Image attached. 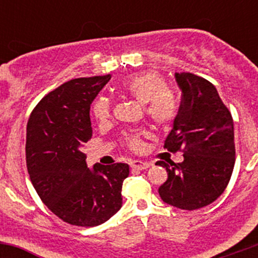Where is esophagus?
Wrapping results in <instances>:
<instances>
[{"label":"esophagus","instance_id":"esophagus-1","mask_svg":"<svg viewBox=\"0 0 258 258\" xmlns=\"http://www.w3.org/2000/svg\"><path fill=\"white\" fill-rule=\"evenodd\" d=\"M131 167L135 168V170H146V168L150 167V163L144 162V161L140 160H134L131 162Z\"/></svg>","mask_w":258,"mask_h":258}]
</instances>
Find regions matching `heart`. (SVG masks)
Instances as JSON below:
<instances>
[{
	"instance_id": "heart-1",
	"label": "heart",
	"mask_w": 258,
	"mask_h": 258,
	"mask_svg": "<svg viewBox=\"0 0 258 258\" xmlns=\"http://www.w3.org/2000/svg\"><path fill=\"white\" fill-rule=\"evenodd\" d=\"M118 91L144 105L146 116L160 128H167L177 118V97L168 90L166 80L157 72H144L128 77L119 83ZM91 111L98 122H105L111 117V105L106 98L96 100ZM145 136V130H137L126 135L123 142L130 150L139 152L142 150Z\"/></svg>"
}]
</instances>
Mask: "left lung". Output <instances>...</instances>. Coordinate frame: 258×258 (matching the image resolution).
Instances as JSON below:
<instances>
[{
    "label": "left lung",
    "mask_w": 258,
    "mask_h": 258,
    "mask_svg": "<svg viewBox=\"0 0 258 258\" xmlns=\"http://www.w3.org/2000/svg\"><path fill=\"white\" fill-rule=\"evenodd\" d=\"M182 100L163 147L183 152V161H157L168 173L158 188L163 202L199 210L223 194L236 161L233 119L215 86L189 72L176 74Z\"/></svg>",
    "instance_id": "1"
}]
</instances>
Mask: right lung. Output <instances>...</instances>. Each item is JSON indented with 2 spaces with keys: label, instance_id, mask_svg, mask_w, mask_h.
I'll return each mask as SVG.
<instances>
[{
  "label": "right lung",
  "instance_id": "add662e5",
  "mask_svg": "<svg viewBox=\"0 0 258 258\" xmlns=\"http://www.w3.org/2000/svg\"><path fill=\"white\" fill-rule=\"evenodd\" d=\"M110 75L63 83L37 103L27 122L26 163L36 192L63 222L93 227L122 207L127 163L90 170L82 146L92 137L90 106Z\"/></svg>",
  "mask_w": 258,
  "mask_h": 258
}]
</instances>
